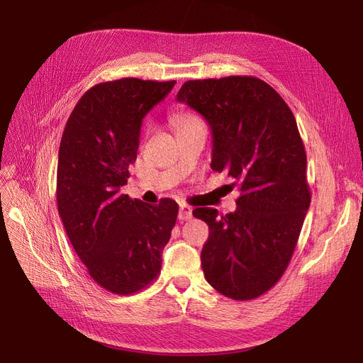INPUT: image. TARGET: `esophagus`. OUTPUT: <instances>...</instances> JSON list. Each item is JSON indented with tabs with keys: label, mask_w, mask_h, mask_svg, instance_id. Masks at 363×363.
Returning a JSON list of instances; mask_svg holds the SVG:
<instances>
[{
	"label": "esophagus",
	"mask_w": 363,
	"mask_h": 363,
	"mask_svg": "<svg viewBox=\"0 0 363 363\" xmlns=\"http://www.w3.org/2000/svg\"><path fill=\"white\" fill-rule=\"evenodd\" d=\"M179 219L180 220H189L192 219V208L186 204H182L179 208Z\"/></svg>",
	"instance_id": "34e87169"
}]
</instances>
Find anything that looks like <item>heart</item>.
<instances>
[{"mask_svg": "<svg viewBox=\"0 0 363 363\" xmlns=\"http://www.w3.org/2000/svg\"><path fill=\"white\" fill-rule=\"evenodd\" d=\"M176 123H177V128L180 130H183L186 128H191V126H196V124H203V121L194 114H182L177 117Z\"/></svg>", "mask_w": 363, "mask_h": 363, "instance_id": "obj_1", "label": "heart"}]
</instances>
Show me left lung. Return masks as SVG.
Listing matches in <instances>:
<instances>
[{
    "mask_svg": "<svg viewBox=\"0 0 363 363\" xmlns=\"http://www.w3.org/2000/svg\"><path fill=\"white\" fill-rule=\"evenodd\" d=\"M177 101L206 118L213 138L210 167L240 192L233 213L192 211L208 225L204 277L234 301L257 298L289 267L311 204L296 118L277 90L254 77L187 81Z\"/></svg>",
    "mask_w": 363,
    "mask_h": 363,
    "instance_id": "1",
    "label": "left lung"
}]
</instances>
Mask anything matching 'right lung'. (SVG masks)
I'll return each mask as SVG.
<instances>
[{
  "label": "right lung",
  "instance_id": "obj_1",
  "mask_svg": "<svg viewBox=\"0 0 363 363\" xmlns=\"http://www.w3.org/2000/svg\"><path fill=\"white\" fill-rule=\"evenodd\" d=\"M176 81L123 78L85 91L66 123L57 168V206L69 240L102 289L132 294L160 272L179 204L120 192L140 147L143 118Z\"/></svg>",
  "mask_w": 363,
  "mask_h": 363
}]
</instances>
